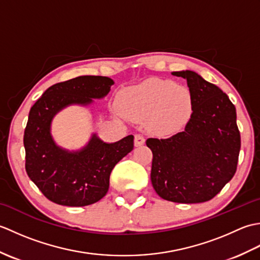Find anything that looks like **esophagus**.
<instances>
[{
	"mask_svg": "<svg viewBox=\"0 0 260 260\" xmlns=\"http://www.w3.org/2000/svg\"><path fill=\"white\" fill-rule=\"evenodd\" d=\"M145 143L144 136L141 134H136L135 135V146H142Z\"/></svg>",
	"mask_w": 260,
	"mask_h": 260,
	"instance_id": "esophagus-1",
	"label": "esophagus"
}]
</instances>
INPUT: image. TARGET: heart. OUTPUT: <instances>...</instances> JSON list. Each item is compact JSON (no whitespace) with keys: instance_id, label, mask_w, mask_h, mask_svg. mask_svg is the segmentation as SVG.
<instances>
[{"instance_id":"heart-1","label":"heart","mask_w":260,"mask_h":260,"mask_svg":"<svg viewBox=\"0 0 260 260\" xmlns=\"http://www.w3.org/2000/svg\"><path fill=\"white\" fill-rule=\"evenodd\" d=\"M120 113L131 119L150 117L154 129L162 134L174 133L190 120L193 101L190 90L172 81L148 79L121 91Z\"/></svg>"}]
</instances>
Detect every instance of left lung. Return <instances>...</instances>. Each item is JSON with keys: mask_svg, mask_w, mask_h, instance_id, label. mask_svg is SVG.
Listing matches in <instances>:
<instances>
[{"mask_svg": "<svg viewBox=\"0 0 260 260\" xmlns=\"http://www.w3.org/2000/svg\"><path fill=\"white\" fill-rule=\"evenodd\" d=\"M186 79L193 110L184 131L168 139H147L153 153L151 181L164 200H211L233 179L240 152L235 105L219 87L194 71H175Z\"/></svg>", "mask_w": 260, "mask_h": 260, "instance_id": "obj_1", "label": "left lung"}]
</instances>
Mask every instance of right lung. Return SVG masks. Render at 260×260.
<instances>
[{"label": "right lung", "mask_w": 260, "mask_h": 260, "mask_svg": "<svg viewBox=\"0 0 260 260\" xmlns=\"http://www.w3.org/2000/svg\"><path fill=\"white\" fill-rule=\"evenodd\" d=\"M114 81L103 76H80L58 82L33 105L24 129L25 171L48 200L67 207H85L106 196L114 167L134 148V136L113 144L91 137L80 152L58 147L50 135L52 117L71 104L88 105L102 98Z\"/></svg>", "instance_id": "right-lung-1"}]
</instances>
